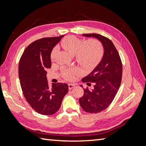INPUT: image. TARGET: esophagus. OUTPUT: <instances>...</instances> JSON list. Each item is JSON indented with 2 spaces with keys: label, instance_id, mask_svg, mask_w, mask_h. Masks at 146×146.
I'll use <instances>...</instances> for the list:
<instances>
[{
  "label": "esophagus",
  "instance_id": "obj_1",
  "mask_svg": "<svg viewBox=\"0 0 146 146\" xmlns=\"http://www.w3.org/2000/svg\"><path fill=\"white\" fill-rule=\"evenodd\" d=\"M68 87H69V90H71V89H73L74 87H75V84H68Z\"/></svg>",
  "mask_w": 146,
  "mask_h": 146
}]
</instances>
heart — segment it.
Returning <instances> with one entry per match:
<instances>
[{"instance_id": "b5f03b06", "label": "heart", "mask_w": 146, "mask_h": 146, "mask_svg": "<svg viewBox=\"0 0 146 146\" xmlns=\"http://www.w3.org/2000/svg\"><path fill=\"white\" fill-rule=\"evenodd\" d=\"M62 46L71 54H75L76 60L86 69H92L96 66L102 59L103 48L101 43L96 40H84L74 36H69L62 41ZM58 51L54 47L50 53V58L54 60ZM79 73L76 68L62 69V75L66 80H71Z\"/></svg>"}]
</instances>
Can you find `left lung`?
Masks as SVG:
<instances>
[{
	"label": "left lung",
	"instance_id": "left-lung-1",
	"mask_svg": "<svg viewBox=\"0 0 146 146\" xmlns=\"http://www.w3.org/2000/svg\"><path fill=\"white\" fill-rule=\"evenodd\" d=\"M83 36L98 39L105 50L102 60L82 79L88 85L91 82L95 85L93 90L84 89V95L79 99L80 105L86 112L96 114L105 110L114 100L121 82L122 62L114 43L108 38L98 34H84Z\"/></svg>",
	"mask_w": 146,
	"mask_h": 146
}]
</instances>
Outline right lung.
<instances>
[{
    "mask_svg": "<svg viewBox=\"0 0 146 146\" xmlns=\"http://www.w3.org/2000/svg\"><path fill=\"white\" fill-rule=\"evenodd\" d=\"M63 35L39 39L25 48L19 63V77L23 95L39 114L52 115L60 108L68 85L58 82L49 86L46 69L50 68V53Z\"/></svg>",
    "mask_w": 146,
    "mask_h": 146,
    "instance_id": "obj_1",
    "label": "right lung"
}]
</instances>
